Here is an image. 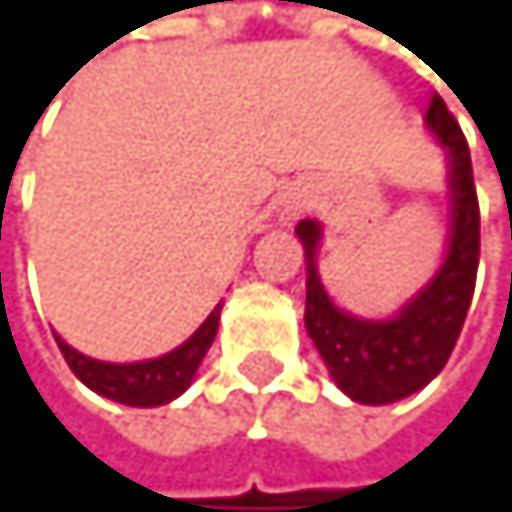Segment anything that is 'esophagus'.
<instances>
[{
  "instance_id": "obj_1",
  "label": "esophagus",
  "mask_w": 512,
  "mask_h": 512,
  "mask_svg": "<svg viewBox=\"0 0 512 512\" xmlns=\"http://www.w3.org/2000/svg\"><path fill=\"white\" fill-rule=\"evenodd\" d=\"M304 208H307V201H304V195H295V198H291V201H288V211H291V214H298V211H304Z\"/></svg>"
}]
</instances>
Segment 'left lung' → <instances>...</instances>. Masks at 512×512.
Masks as SVG:
<instances>
[{
	"label": "left lung",
	"mask_w": 512,
	"mask_h": 512,
	"mask_svg": "<svg viewBox=\"0 0 512 512\" xmlns=\"http://www.w3.org/2000/svg\"><path fill=\"white\" fill-rule=\"evenodd\" d=\"M426 124L449 153L452 189V234L446 262L417 298L394 320H362L340 311L320 285L317 243L320 224L301 221L298 240L307 259V304L304 327L333 381L359 404H394L420 391L449 362L462 323L475 295L478 256H481V211L471 172L468 140L446 102L433 95Z\"/></svg>",
	"instance_id": "1"
}]
</instances>
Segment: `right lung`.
Wrapping results in <instances>:
<instances>
[{
  "label": "right lung",
  "instance_id": "1",
  "mask_svg": "<svg viewBox=\"0 0 512 512\" xmlns=\"http://www.w3.org/2000/svg\"><path fill=\"white\" fill-rule=\"evenodd\" d=\"M217 320H221V304L214 307L211 317L201 323L179 349L166 352L160 359H147V362H127V365L99 362V359L82 356L73 346H66L60 336H57V346L63 352L66 365L73 368V375L95 394L108 397V401L127 404V407H160V404L176 401V397L192 385L201 359H205V352L214 343Z\"/></svg>",
  "mask_w": 512,
  "mask_h": 512
}]
</instances>
